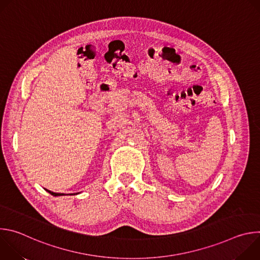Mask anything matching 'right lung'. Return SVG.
I'll list each match as a JSON object with an SVG mask.
<instances>
[{"label":"right lung","mask_w":260,"mask_h":260,"mask_svg":"<svg viewBox=\"0 0 260 260\" xmlns=\"http://www.w3.org/2000/svg\"><path fill=\"white\" fill-rule=\"evenodd\" d=\"M47 190V189H46ZM51 196H54V197H57V196H63V194H59V193H55V192H52V191H50V190H47Z\"/></svg>","instance_id":"1"}]
</instances>
